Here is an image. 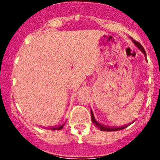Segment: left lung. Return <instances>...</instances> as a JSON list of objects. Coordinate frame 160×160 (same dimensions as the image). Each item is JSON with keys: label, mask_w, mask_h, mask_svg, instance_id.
Instances as JSON below:
<instances>
[{"label": "left lung", "mask_w": 160, "mask_h": 160, "mask_svg": "<svg viewBox=\"0 0 160 160\" xmlns=\"http://www.w3.org/2000/svg\"><path fill=\"white\" fill-rule=\"evenodd\" d=\"M131 41L133 42V43L135 44V46H137V48H138V49H140L141 52L144 54V56L146 57L147 54H146V52L144 50V49L142 48V46H141L140 44L138 43V42H135V40H133L132 38H131ZM90 114H91V119H92V122L94 124L96 128H98V129H100V131H120V130H122V129H125L126 128H128L129 125H127V126H124V127H121V128H107L106 126H103L102 124H100L99 122H97V120L95 119L94 116V114L92 112V110H90Z\"/></svg>", "instance_id": "8db88e82"}]
</instances>
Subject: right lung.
Returning <instances> with one entry per match:
<instances>
[{
    "label": "right lung",
    "instance_id": "right-lung-1",
    "mask_svg": "<svg viewBox=\"0 0 160 160\" xmlns=\"http://www.w3.org/2000/svg\"><path fill=\"white\" fill-rule=\"evenodd\" d=\"M65 126V123L62 124V125L59 126V127H57V128H50V130H52V131H56V130H58V131H59V130H62L63 128H64Z\"/></svg>",
    "mask_w": 160,
    "mask_h": 160
}]
</instances>
